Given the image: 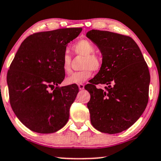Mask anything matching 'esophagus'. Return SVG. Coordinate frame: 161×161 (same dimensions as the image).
<instances>
[{
	"instance_id": "34e87169",
	"label": "esophagus",
	"mask_w": 161,
	"mask_h": 161,
	"mask_svg": "<svg viewBox=\"0 0 161 161\" xmlns=\"http://www.w3.org/2000/svg\"><path fill=\"white\" fill-rule=\"evenodd\" d=\"M78 87H79V90H83V89H84V87H85V85L83 84H79Z\"/></svg>"
}]
</instances>
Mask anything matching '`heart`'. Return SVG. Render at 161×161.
Returning <instances> with one entry per match:
<instances>
[{"mask_svg": "<svg viewBox=\"0 0 161 161\" xmlns=\"http://www.w3.org/2000/svg\"><path fill=\"white\" fill-rule=\"evenodd\" d=\"M72 50L77 56H83L82 68L83 70L74 73L66 79L68 84H82L92 75V70L97 71L101 68L102 61L98 55L94 53L95 46L91 41L82 39L72 47ZM62 69L65 74L71 72V57L65 53L62 58Z\"/></svg>", "mask_w": 161, "mask_h": 161, "instance_id": "heart-1", "label": "heart"}]
</instances>
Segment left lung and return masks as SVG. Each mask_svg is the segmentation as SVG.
<instances>
[{
  "label": "left lung",
  "instance_id": "obj_1",
  "mask_svg": "<svg viewBox=\"0 0 161 161\" xmlns=\"http://www.w3.org/2000/svg\"><path fill=\"white\" fill-rule=\"evenodd\" d=\"M86 36L100 50V70L85 88L91 123L98 131L117 134L128 129L143 114L148 100L150 75L139 47L131 37L92 30ZM107 85L105 92L95 85Z\"/></svg>",
  "mask_w": 161,
  "mask_h": 161
}]
</instances>
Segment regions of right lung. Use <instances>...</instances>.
<instances>
[{"label": "right lung", "instance_id": "right-lung-1", "mask_svg": "<svg viewBox=\"0 0 161 161\" xmlns=\"http://www.w3.org/2000/svg\"><path fill=\"white\" fill-rule=\"evenodd\" d=\"M82 30L64 28L35 33L16 53L7 73L10 105L18 119L32 131L53 133L68 123L79 87L57 86L65 76L62 64L67 46Z\"/></svg>", "mask_w": 161, "mask_h": 161}]
</instances>
